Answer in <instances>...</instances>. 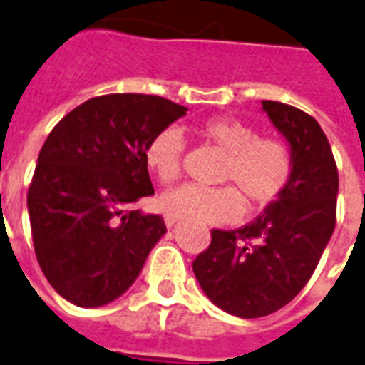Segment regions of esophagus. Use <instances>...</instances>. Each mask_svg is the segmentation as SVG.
<instances>
[{"label": "esophagus", "mask_w": 365, "mask_h": 365, "mask_svg": "<svg viewBox=\"0 0 365 365\" xmlns=\"http://www.w3.org/2000/svg\"><path fill=\"white\" fill-rule=\"evenodd\" d=\"M178 215H173V213H165V225H167L168 229H173L174 225L178 223Z\"/></svg>", "instance_id": "34e87169"}]
</instances>
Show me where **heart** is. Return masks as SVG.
Returning <instances> with one entry per match:
<instances>
[{"label":"heart","mask_w":365,"mask_h":365,"mask_svg":"<svg viewBox=\"0 0 365 365\" xmlns=\"http://www.w3.org/2000/svg\"><path fill=\"white\" fill-rule=\"evenodd\" d=\"M197 131L227 153L219 180L232 185L204 187L185 183L170 189L161 195V208L167 213L198 223H230L244 212V198L251 208H260L287 187L292 174V155L287 144L259 136L253 127L234 118H210ZM183 150L182 133L167 127L150 140L144 161L159 182L173 183L182 173Z\"/></svg>","instance_id":"obj_1"}]
</instances>
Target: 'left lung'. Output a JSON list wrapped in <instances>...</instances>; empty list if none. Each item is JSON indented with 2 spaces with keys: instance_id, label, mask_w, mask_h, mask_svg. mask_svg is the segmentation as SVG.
Listing matches in <instances>:
<instances>
[{
  "instance_id": "8db88e82",
  "label": "left lung",
  "mask_w": 365,
  "mask_h": 365,
  "mask_svg": "<svg viewBox=\"0 0 365 365\" xmlns=\"http://www.w3.org/2000/svg\"><path fill=\"white\" fill-rule=\"evenodd\" d=\"M262 112L289 144V183L253 223L212 230V244L192 262L204 294L242 319L287 306L313 275L336 227L339 178L321 125L277 101H262Z\"/></svg>"
}]
</instances>
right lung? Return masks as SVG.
Listing matches in <instances>:
<instances>
[{
  "label": "right lung",
  "mask_w": 365,
  "mask_h": 365,
  "mask_svg": "<svg viewBox=\"0 0 365 365\" xmlns=\"http://www.w3.org/2000/svg\"><path fill=\"white\" fill-rule=\"evenodd\" d=\"M185 114L163 97L110 93L82 103L52 129L28 212L38 266L67 302L101 307L118 300L165 236L161 215L133 206L153 195L146 146Z\"/></svg>",
  "instance_id": "right-lung-1"
}]
</instances>
